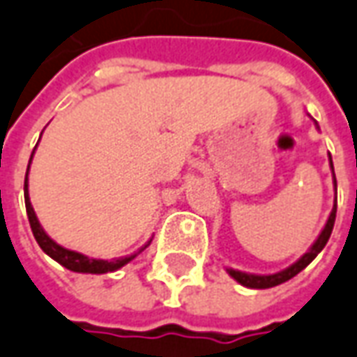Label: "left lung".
<instances>
[{
	"label": "left lung",
	"mask_w": 357,
	"mask_h": 357,
	"mask_svg": "<svg viewBox=\"0 0 357 357\" xmlns=\"http://www.w3.org/2000/svg\"><path fill=\"white\" fill-rule=\"evenodd\" d=\"M330 169H332V173H334L332 157H330ZM334 188H336V176H334ZM334 222H336V198H334V208H332L328 220H326V226L322 228V231H320V236L317 238V241L310 245V250H308L307 253L298 259V261H295L291 267H287V269L279 271V273L253 275V273H243V271H238V269H226V271H228L231 279H236L238 283L243 284V287H248V289H271V287H277V284L284 283V281H289V279H293L295 275L301 273V271L307 267L308 263L312 261L318 253L324 250V245H326L330 240L332 228H334Z\"/></svg>",
	"instance_id": "1"
}]
</instances>
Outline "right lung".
<instances>
[{
  "label": "right lung",
  "mask_w": 357,
  "mask_h": 357,
  "mask_svg": "<svg viewBox=\"0 0 357 357\" xmlns=\"http://www.w3.org/2000/svg\"><path fill=\"white\" fill-rule=\"evenodd\" d=\"M37 149V147H35ZM35 153V151H33ZM31 161H33V155H31ZM31 161H29V167H31ZM29 167H27V174H25V208H27V216H29V224H31V229H33V236H35V240L40 245V250L45 251L49 257H52L56 263H61L62 267H66V269H70L74 273H94V275H102V273H112V271H117V269H121L123 265H128L133 257H137V253L145 250V248H149L151 240L141 248L137 253H133V255H128V257H117V259H112V261H107V259H94V257H88V255H82V253H78V251L73 250H66V248H62L54 240H50L49 234L43 229V226L39 224V218L35 214V210L31 206V198H29Z\"/></svg>",
  "instance_id": "right-lung-1"
}]
</instances>
